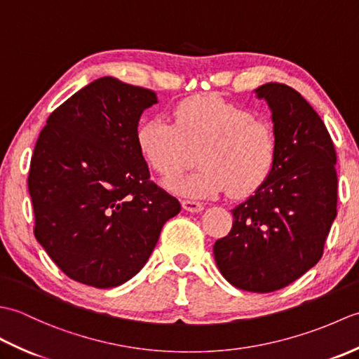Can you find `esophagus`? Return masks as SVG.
I'll return each mask as SVG.
<instances>
[{"label": "esophagus", "instance_id": "34e87169", "mask_svg": "<svg viewBox=\"0 0 359 359\" xmlns=\"http://www.w3.org/2000/svg\"><path fill=\"white\" fill-rule=\"evenodd\" d=\"M182 207H184L185 211H189V212H201L203 210V205L201 202H194V201H184L182 202Z\"/></svg>", "mask_w": 359, "mask_h": 359}]
</instances>
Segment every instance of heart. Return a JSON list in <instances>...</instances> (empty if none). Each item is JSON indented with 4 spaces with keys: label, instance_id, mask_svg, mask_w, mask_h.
<instances>
[{
    "label": "heart",
    "instance_id": "obj_1",
    "mask_svg": "<svg viewBox=\"0 0 359 359\" xmlns=\"http://www.w3.org/2000/svg\"><path fill=\"white\" fill-rule=\"evenodd\" d=\"M137 143L151 168L173 177L198 151L196 172L166 182L175 194L208 199L251 194L269 179L278 157V137L270 121L253 118L243 106L217 95H199L180 102L172 123L149 118L137 129Z\"/></svg>",
    "mask_w": 359,
    "mask_h": 359
}]
</instances>
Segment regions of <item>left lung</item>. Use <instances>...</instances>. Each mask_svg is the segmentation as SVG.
I'll list each match as a JSON object with an SVG mask.
<instances>
[{
	"label": "left lung",
	"mask_w": 359,
	"mask_h": 359,
	"mask_svg": "<svg viewBox=\"0 0 359 359\" xmlns=\"http://www.w3.org/2000/svg\"><path fill=\"white\" fill-rule=\"evenodd\" d=\"M255 94L271 111L276 163L255 194L231 210V231L216 241L212 253L231 285L270 293L323 256L337 217V152L324 121L297 90L266 83Z\"/></svg>",
	"instance_id": "1"
}]
</instances>
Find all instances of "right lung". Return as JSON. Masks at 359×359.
Instances as JSON below:
<instances>
[{
	"label": "right lung",
	"mask_w": 359,
	"mask_h": 359,
	"mask_svg": "<svg viewBox=\"0 0 359 359\" xmlns=\"http://www.w3.org/2000/svg\"><path fill=\"white\" fill-rule=\"evenodd\" d=\"M156 103L149 89L102 77L58 106L38 137L27 179L35 238L81 284H125L179 215L137 143L142 114Z\"/></svg>",
	"instance_id": "add662e5"
}]
</instances>
